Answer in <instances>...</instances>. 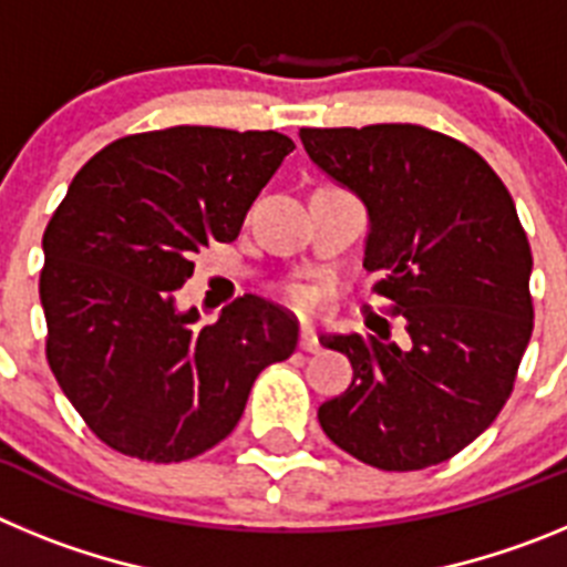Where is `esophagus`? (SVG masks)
Wrapping results in <instances>:
<instances>
[{"label":"esophagus","mask_w":567,"mask_h":567,"mask_svg":"<svg viewBox=\"0 0 567 567\" xmlns=\"http://www.w3.org/2000/svg\"><path fill=\"white\" fill-rule=\"evenodd\" d=\"M300 349H303V352H318L320 349L318 332H315L309 323H303V327H300Z\"/></svg>","instance_id":"esophagus-1"}]
</instances>
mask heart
I'll use <instances>...</instances> for the list:
<instances>
[{
    "label": "heart",
    "instance_id": "obj_1",
    "mask_svg": "<svg viewBox=\"0 0 567 567\" xmlns=\"http://www.w3.org/2000/svg\"><path fill=\"white\" fill-rule=\"evenodd\" d=\"M287 300H289V303H292L295 309H309V307H312V295H309L303 287H289L287 289Z\"/></svg>",
    "mask_w": 567,
    "mask_h": 567
}]
</instances>
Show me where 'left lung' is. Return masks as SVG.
I'll return each instance as SVG.
<instances>
[{
	"label": "left lung",
	"instance_id": "1",
	"mask_svg": "<svg viewBox=\"0 0 567 567\" xmlns=\"http://www.w3.org/2000/svg\"><path fill=\"white\" fill-rule=\"evenodd\" d=\"M309 158L369 209L363 267L392 300L378 334H323L352 383L318 409L338 449L383 471L452 460L514 392L534 329L530 244L483 155L420 124L300 127Z\"/></svg>",
	"mask_w": 567,
	"mask_h": 567
}]
</instances>
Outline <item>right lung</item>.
<instances>
[{
    "mask_svg": "<svg viewBox=\"0 0 567 567\" xmlns=\"http://www.w3.org/2000/svg\"><path fill=\"white\" fill-rule=\"evenodd\" d=\"M295 150L275 130L178 124L115 138L76 173L44 229L39 298L50 372L113 452L182 463L238 425L249 389L298 346V320L258 295L209 327L175 312L195 255L238 238Z\"/></svg>",
    "mask_w": 567,
    "mask_h": 567,
    "instance_id": "obj_1",
    "label": "right lung"
}]
</instances>
